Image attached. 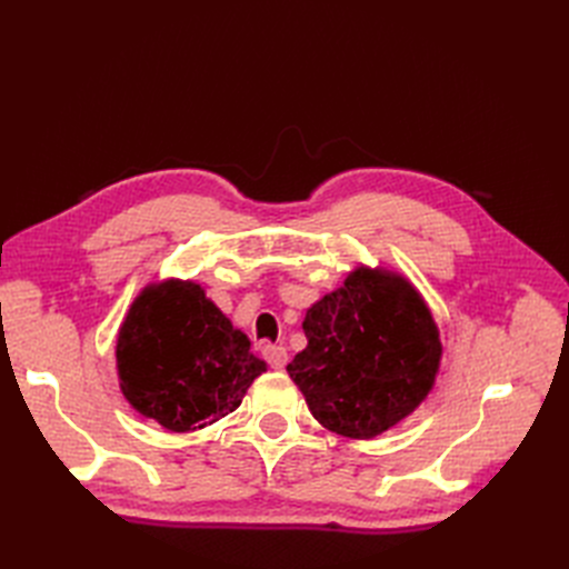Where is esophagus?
Here are the masks:
<instances>
[{"label": "esophagus", "instance_id": "obj_1", "mask_svg": "<svg viewBox=\"0 0 569 569\" xmlns=\"http://www.w3.org/2000/svg\"><path fill=\"white\" fill-rule=\"evenodd\" d=\"M263 358L268 360V366L272 370H282L287 366V349L284 347H272V343H266V347H263Z\"/></svg>", "mask_w": 569, "mask_h": 569}]
</instances>
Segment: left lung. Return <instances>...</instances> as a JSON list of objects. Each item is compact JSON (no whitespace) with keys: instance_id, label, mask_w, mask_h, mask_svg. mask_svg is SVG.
Segmentation results:
<instances>
[{"instance_id":"left-lung-1","label":"left lung","mask_w":569,"mask_h":569,"mask_svg":"<svg viewBox=\"0 0 569 569\" xmlns=\"http://www.w3.org/2000/svg\"><path fill=\"white\" fill-rule=\"evenodd\" d=\"M306 349L287 366L313 418L335 435L375 439L435 389L439 325L406 274L356 266L306 311Z\"/></svg>"}]
</instances>
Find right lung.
<instances>
[{"instance_id":"add662e5","label":"right lung","mask_w":569,"mask_h":569,"mask_svg":"<svg viewBox=\"0 0 569 569\" xmlns=\"http://www.w3.org/2000/svg\"><path fill=\"white\" fill-rule=\"evenodd\" d=\"M118 387L142 418L194 432L242 403L266 360L194 280L142 287L118 327Z\"/></svg>"}]
</instances>
